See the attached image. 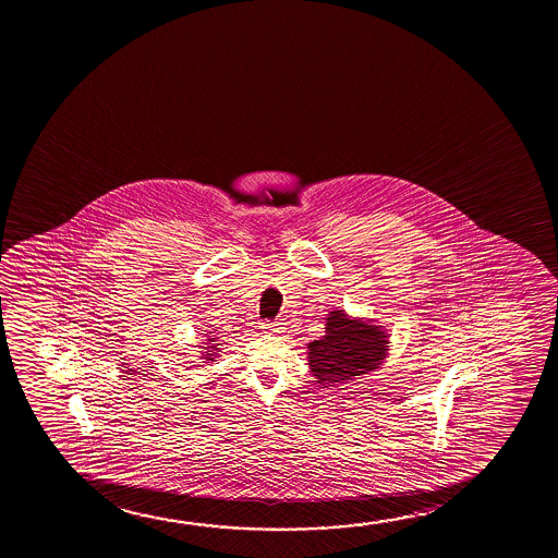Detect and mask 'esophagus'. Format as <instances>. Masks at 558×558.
Wrapping results in <instances>:
<instances>
[{"label":"esophagus","instance_id":"1","mask_svg":"<svg viewBox=\"0 0 558 558\" xmlns=\"http://www.w3.org/2000/svg\"><path fill=\"white\" fill-rule=\"evenodd\" d=\"M263 328L267 329L268 333H275V336H278V333H283V322H265L263 324Z\"/></svg>","mask_w":558,"mask_h":558}]
</instances>
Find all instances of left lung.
Here are the masks:
<instances>
[{"instance_id": "1", "label": "left lung", "mask_w": 558, "mask_h": 558, "mask_svg": "<svg viewBox=\"0 0 558 558\" xmlns=\"http://www.w3.org/2000/svg\"><path fill=\"white\" fill-rule=\"evenodd\" d=\"M387 351L389 336L383 326L360 318L352 320L344 311H331L326 318V336L308 343V366L314 379L329 387L374 372L381 366Z\"/></svg>"}]
</instances>
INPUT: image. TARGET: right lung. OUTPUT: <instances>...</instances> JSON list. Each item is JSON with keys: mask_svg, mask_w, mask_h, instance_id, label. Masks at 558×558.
<instances>
[{"mask_svg": "<svg viewBox=\"0 0 558 558\" xmlns=\"http://www.w3.org/2000/svg\"><path fill=\"white\" fill-rule=\"evenodd\" d=\"M211 333V331H209ZM217 341V337L209 336V339H207V347H204L206 349V354L202 356V359L209 360V362H215V351H217V344L215 343Z\"/></svg>", "mask_w": 558, "mask_h": 558, "instance_id": "add662e5", "label": "right lung"}]
</instances>
